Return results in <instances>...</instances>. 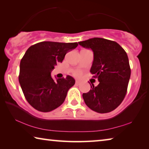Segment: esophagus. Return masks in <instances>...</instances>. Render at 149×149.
I'll use <instances>...</instances> for the list:
<instances>
[{
	"label": "esophagus",
	"instance_id": "34e87169",
	"mask_svg": "<svg viewBox=\"0 0 149 149\" xmlns=\"http://www.w3.org/2000/svg\"><path fill=\"white\" fill-rule=\"evenodd\" d=\"M79 84H80V81L79 80H76V81H75V84L76 85H79Z\"/></svg>",
	"mask_w": 149,
	"mask_h": 149
}]
</instances>
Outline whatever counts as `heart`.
<instances>
[{"label":"heart","mask_w":149,"mask_h":149,"mask_svg":"<svg viewBox=\"0 0 149 149\" xmlns=\"http://www.w3.org/2000/svg\"><path fill=\"white\" fill-rule=\"evenodd\" d=\"M74 74L75 75V76H79V75H80V74H81V73H80V72H79V71H75L74 72Z\"/></svg>","instance_id":"1"}]
</instances>
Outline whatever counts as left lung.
<instances>
[{"mask_svg": "<svg viewBox=\"0 0 149 149\" xmlns=\"http://www.w3.org/2000/svg\"><path fill=\"white\" fill-rule=\"evenodd\" d=\"M79 44L93 51L90 72L100 82L96 87L92 84L89 91L83 93L85 103L95 112L112 111L123 101L131 76L126 52L116 42L101 38L79 42Z\"/></svg>", "mask_w": 149, "mask_h": 149, "instance_id": "1", "label": "left lung"}]
</instances>
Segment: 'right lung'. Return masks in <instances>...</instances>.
Wrapping results in <instances>:
<instances>
[{
  "label": "right lung",
  "mask_w": 149,
  "mask_h": 149,
  "mask_svg": "<svg viewBox=\"0 0 149 149\" xmlns=\"http://www.w3.org/2000/svg\"><path fill=\"white\" fill-rule=\"evenodd\" d=\"M77 42H42L28 48L20 63L18 80L26 100L41 112H49L62 104L75 79L70 75L56 80L51 76L54 66L62 61Z\"/></svg>",
  "instance_id": "right-lung-1"
}]
</instances>
